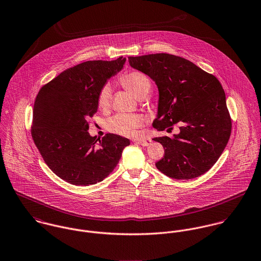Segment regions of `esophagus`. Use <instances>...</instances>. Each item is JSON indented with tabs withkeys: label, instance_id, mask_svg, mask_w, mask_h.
<instances>
[{
	"label": "esophagus",
	"instance_id": "esophagus-1",
	"mask_svg": "<svg viewBox=\"0 0 261 261\" xmlns=\"http://www.w3.org/2000/svg\"><path fill=\"white\" fill-rule=\"evenodd\" d=\"M138 144L141 145V146H144V147H147V146H150V145L152 144V141L151 140H149V139H145V140H138V141H136Z\"/></svg>",
	"mask_w": 261,
	"mask_h": 261
}]
</instances>
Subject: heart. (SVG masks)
Instances as JSON below:
<instances>
[{"instance_id": "obj_1", "label": "heart", "mask_w": 261, "mask_h": 261, "mask_svg": "<svg viewBox=\"0 0 261 261\" xmlns=\"http://www.w3.org/2000/svg\"><path fill=\"white\" fill-rule=\"evenodd\" d=\"M119 82L138 99L146 97L152 87L149 77L137 70L126 72L120 77ZM111 101L112 89L109 84H105L98 93L97 105L99 109L106 110L110 107ZM143 123V117L138 114H117L108 121V127L114 133L130 137L135 134V130L140 128Z\"/></svg>"}]
</instances>
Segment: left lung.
<instances>
[{
    "mask_svg": "<svg viewBox=\"0 0 261 261\" xmlns=\"http://www.w3.org/2000/svg\"><path fill=\"white\" fill-rule=\"evenodd\" d=\"M132 68L148 75L159 91L153 127L173 137L154 138L164 148L156 162L159 171L173 179H192L207 172L218 160L231 134L225 92L218 79L186 59L166 53L128 57Z\"/></svg>",
    "mask_w": 261,
    "mask_h": 261,
    "instance_id": "obj_1",
    "label": "left lung"
}]
</instances>
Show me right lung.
Instances as JSON below:
<instances>
[{
    "label": "right lung",
    "instance_id": "obj_1",
    "mask_svg": "<svg viewBox=\"0 0 261 261\" xmlns=\"http://www.w3.org/2000/svg\"><path fill=\"white\" fill-rule=\"evenodd\" d=\"M126 59L87 61L71 67L40 89L33 111L32 138L45 163L73 185L101 182L116 167L129 139L108 133L90 136L88 119L97 112V97Z\"/></svg>",
    "mask_w": 261,
    "mask_h": 261
}]
</instances>
